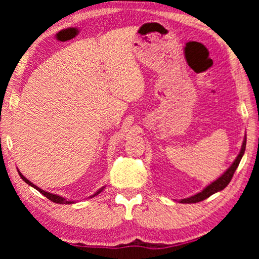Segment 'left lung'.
Here are the masks:
<instances>
[{
    "label": "left lung",
    "mask_w": 259,
    "mask_h": 259,
    "mask_svg": "<svg viewBox=\"0 0 259 259\" xmlns=\"http://www.w3.org/2000/svg\"><path fill=\"white\" fill-rule=\"evenodd\" d=\"M245 147H246V137L244 138V141H243L242 148H240L239 154L237 155V158L235 159V161H233V164L230 166V167L224 172V175H222L217 180H214L213 183H211L210 185H207L203 191H201V192L194 194V196H191L190 198H185V199H180V203H183V204L199 203V201L205 200V199H206V198L212 196V194H213V193L219 192V191L224 190L225 187L229 185V183L231 182V179H232V177H233V173H235L237 167H238L240 160H242V157H243L244 152H245Z\"/></svg>",
    "instance_id": "obj_1"
}]
</instances>
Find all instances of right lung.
I'll return each instance as SVG.
<instances>
[{
	"mask_svg": "<svg viewBox=\"0 0 259 259\" xmlns=\"http://www.w3.org/2000/svg\"><path fill=\"white\" fill-rule=\"evenodd\" d=\"M19 175H20L21 178L23 179V182H26V183L28 184V185H30L31 187H34V189H36V190L38 191V192L44 194L45 197H47L49 200H52V201H53V203H56V204H73V203H74V200H68V199H66V198H63V197H61V196H58V194H54V193H49V192H46V191L41 190L40 187H37L36 185H34L33 183L29 182V180H28V179L26 178V177H24V176H23L22 173H21V172H19ZM102 190H104V187H101V189H99V190L97 191V192H95L94 194H92V196H91L90 198H92V197H95V196H98V194L100 193Z\"/></svg>",
	"mask_w": 259,
	"mask_h": 259,
	"instance_id": "right-lung-1",
	"label": "right lung"
}]
</instances>
